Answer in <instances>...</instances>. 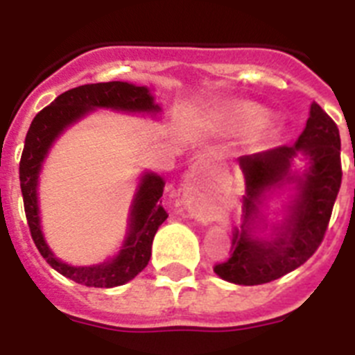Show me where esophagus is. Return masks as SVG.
<instances>
[{"label":"esophagus","instance_id":"1","mask_svg":"<svg viewBox=\"0 0 355 355\" xmlns=\"http://www.w3.org/2000/svg\"><path fill=\"white\" fill-rule=\"evenodd\" d=\"M206 174V165L202 162H197L196 165H192V168H190V174H188L187 178V192L190 193V196H196L197 188H199L200 181H202V175ZM199 213V211H196Z\"/></svg>","mask_w":355,"mask_h":355}]
</instances>
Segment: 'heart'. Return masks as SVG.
I'll use <instances>...</instances> for the list:
<instances>
[{"label": "heart", "instance_id": "1", "mask_svg": "<svg viewBox=\"0 0 355 355\" xmlns=\"http://www.w3.org/2000/svg\"><path fill=\"white\" fill-rule=\"evenodd\" d=\"M220 122L229 135L249 137L268 122V112L252 101H231L222 106Z\"/></svg>", "mask_w": 355, "mask_h": 355}]
</instances>
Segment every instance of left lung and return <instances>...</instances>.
<instances>
[{
  "label": "left lung",
  "instance_id": "1",
  "mask_svg": "<svg viewBox=\"0 0 355 355\" xmlns=\"http://www.w3.org/2000/svg\"><path fill=\"white\" fill-rule=\"evenodd\" d=\"M338 126L316 103L293 146L238 158L243 178V224L233 234V254L215 266L220 279L256 286L290 274L311 258L324 240L341 184ZM292 196L275 212L271 193ZM276 216L270 218V213Z\"/></svg>",
  "mask_w": 355,
  "mask_h": 355
}]
</instances>
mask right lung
<instances>
[{"label": "right lung", "instance_id": "1", "mask_svg": "<svg viewBox=\"0 0 355 355\" xmlns=\"http://www.w3.org/2000/svg\"><path fill=\"white\" fill-rule=\"evenodd\" d=\"M97 110L149 115L153 119L162 115V106L156 103L149 87H139L128 81H108V83L81 85L76 89L67 90L31 121L24 140L23 156L19 163V180H21V192H23L24 211H26L31 238L51 268L83 286L115 288L130 283L131 279L137 277L146 268L150 259V247L156 231L167 220V211L159 206V197L163 196V187H165L162 175L150 171H144L139 175L130 213H128L124 240L117 254L96 265L78 266L62 261L46 241L42 231V216H40V174L53 144L69 128Z\"/></svg>", "mask_w": 355, "mask_h": 355}]
</instances>
